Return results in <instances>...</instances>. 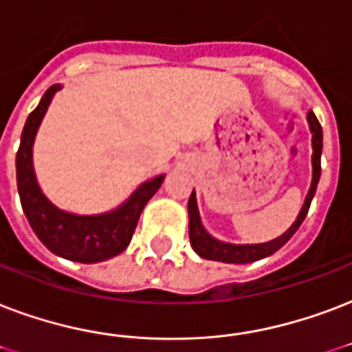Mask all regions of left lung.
Returning a JSON list of instances; mask_svg holds the SVG:
<instances>
[{
  "label": "left lung",
  "instance_id": "left-lung-1",
  "mask_svg": "<svg viewBox=\"0 0 352 352\" xmlns=\"http://www.w3.org/2000/svg\"><path fill=\"white\" fill-rule=\"evenodd\" d=\"M308 123H310V131H312V186L307 195V201L302 205L299 216L295 219V223L284 232L280 238L267 243H258V245H232V243H223V241L214 240L201 225L199 219V210H197V203H195V194L192 192L190 201H188V212H190V243L192 248L199 256L206 260H218V262H229V264H248V262H254V260L264 258L270 256L275 251L283 248L284 243L297 232V229L301 227L305 221L310 208V203L316 194V188H318L319 177H321V149H323V129L321 123L318 122V118L312 111L308 112Z\"/></svg>",
  "mask_w": 352,
  "mask_h": 352
}]
</instances>
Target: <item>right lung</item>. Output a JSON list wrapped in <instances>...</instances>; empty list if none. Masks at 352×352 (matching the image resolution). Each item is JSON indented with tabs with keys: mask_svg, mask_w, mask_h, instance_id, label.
Here are the masks:
<instances>
[{
	"mask_svg": "<svg viewBox=\"0 0 352 352\" xmlns=\"http://www.w3.org/2000/svg\"><path fill=\"white\" fill-rule=\"evenodd\" d=\"M58 88V85L47 88L38 107L29 114L23 125L20 147L16 153L18 194L29 225L51 253L75 262L92 264L116 256L131 243L144 206L160 188L164 177L160 175L142 184L125 205L103 216H74L51 205L34 179L31 149L36 129Z\"/></svg>",
	"mask_w": 352,
	"mask_h": 352,
	"instance_id": "right-lung-1",
	"label": "right lung"
}]
</instances>
